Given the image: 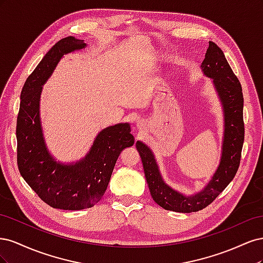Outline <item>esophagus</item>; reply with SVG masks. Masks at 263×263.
I'll use <instances>...</instances> for the list:
<instances>
[{
    "mask_svg": "<svg viewBox=\"0 0 263 263\" xmlns=\"http://www.w3.org/2000/svg\"><path fill=\"white\" fill-rule=\"evenodd\" d=\"M141 126H142V125H141V123H138V124H137V127H138V128H141Z\"/></svg>",
    "mask_w": 263,
    "mask_h": 263,
    "instance_id": "34e87169",
    "label": "esophagus"
}]
</instances>
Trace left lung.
<instances>
[{
    "mask_svg": "<svg viewBox=\"0 0 263 263\" xmlns=\"http://www.w3.org/2000/svg\"><path fill=\"white\" fill-rule=\"evenodd\" d=\"M201 69L205 77L213 80L224 114L219 164L208 184L200 192L191 195L172 189L164 182L153 150L142 141L136 142L150 194L154 201L166 211L192 213L205 209L226 189L239 168L245 138L243 97L240 82L228 65L224 52L213 42H210Z\"/></svg>",
    "mask_w": 263,
    "mask_h": 263,
    "instance_id": "left-lung-1",
    "label": "left lung"
}]
</instances>
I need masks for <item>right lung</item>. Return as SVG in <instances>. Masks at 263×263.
<instances>
[{
  "instance_id": "add662e5",
  "label": "right lung",
  "mask_w": 263,
  "mask_h": 263,
  "mask_svg": "<svg viewBox=\"0 0 263 263\" xmlns=\"http://www.w3.org/2000/svg\"><path fill=\"white\" fill-rule=\"evenodd\" d=\"M82 39L62 38L47 52L27 78L21 93L16 125L17 164L23 179L53 209H90L104 195L123 149L135 142L130 125L121 123L102 129L87 154L76 162L63 163L47 147L41 121L43 86L63 55L85 48Z\"/></svg>"
}]
</instances>
